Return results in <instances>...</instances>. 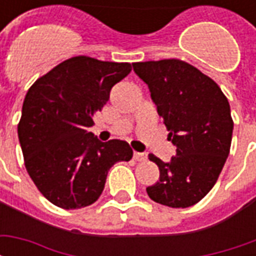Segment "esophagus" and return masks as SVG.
<instances>
[{"instance_id": "1", "label": "esophagus", "mask_w": 256, "mask_h": 256, "mask_svg": "<svg viewBox=\"0 0 256 256\" xmlns=\"http://www.w3.org/2000/svg\"><path fill=\"white\" fill-rule=\"evenodd\" d=\"M133 158H134V160H137V162L146 160V155H145L144 152H134Z\"/></svg>"}]
</instances>
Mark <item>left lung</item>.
Instances as JSON below:
<instances>
[{
  "label": "left lung",
  "instance_id": "8db88e82",
  "mask_svg": "<svg viewBox=\"0 0 256 256\" xmlns=\"http://www.w3.org/2000/svg\"><path fill=\"white\" fill-rule=\"evenodd\" d=\"M133 70L148 84L168 138L177 146L170 162L150 155L160 177L146 193L163 206L190 207L211 190L229 156V101L212 79L181 60L133 63Z\"/></svg>",
  "mask_w": 256,
  "mask_h": 256
}]
</instances>
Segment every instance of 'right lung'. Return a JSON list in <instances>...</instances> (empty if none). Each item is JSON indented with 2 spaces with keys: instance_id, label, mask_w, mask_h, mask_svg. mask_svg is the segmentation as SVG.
Returning a JSON list of instances; mask_svg holds the SVG:
<instances>
[{
  "instance_id": "right-lung-1",
  "label": "right lung",
  "mask_w": 256,
  "mask_h": 256,
  "mask_svg": "<svg viewBox=\"0 0 256 256\" xmlns=\"http://www.w3.org/2000/svg\"><path fill=\"white\" fill-rule=\"evenodd\" d=\"M130 71L128 63L76 56L36 79L27 92L19 142L27 172L54 206L75 210L93 204L110 168L133 158L126 141L101 142L89 132L112 86Z\"/></svg>"
}]
</instances>
